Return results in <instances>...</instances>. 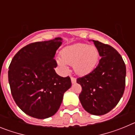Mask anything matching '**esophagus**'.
Listing matches in <instances>:
<instances>
[{
	"label": "esophagus",
	"instance_id": "1",
	"mask_svg": "<svg viewBox=\"0 0 135 135\" xmlns=\"http://www.w3.org/2000/svg\"><path fill=\"white\" fill-rule=\"evenodd\" d=\"M71 82L72 84H74V83H76V79L75 78H74V77H71Z\"/></svg>",
	"mask_w": 135,
	"mask_h": 135
}]
</instances>
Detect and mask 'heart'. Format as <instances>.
Segmentation results:
<instances>
[{
	"label": "heart",
	"instance_id": "heart-1",
	"mask_svg": "<svg viewBox=\"0 0 135 135\" xmlns=\"http://www.w3.org/2000/svg\"><path fill=\"white\" fill-rule=\"evenodd\" d=\"M61 57L57 59V62L61 68L66 70V64L72 65L76 74L86 75L95 69L99 53L95 46L76 43L65 47L61 51Z\"/></svg>",
	"mask_w": 135,
	"mask_h": 135
}]
</instances>
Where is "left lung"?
Instances as JSON below:
<instances>
[{
  "label": "left lung",
  "instance_id": "8db88e82",
  "mask_svg": "<svg viewBox=\"0 0 135 135\" xmlns=\"http://www.w3.org/2000/svg\"><path fill=\"white\" fill-rule=\"evenodd\" d=\"M93 41L101 59L96 68L77 79L82 86L79 99L88 113L101 115L116 106L124 94L126 65L118 52L112 46Z\"/></svg>",
  "mask_w": 135,
  "mask_h": 135
}]
</instances>
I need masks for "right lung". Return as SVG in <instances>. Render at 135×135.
Here are the masks:
<instances>
[{"label":"right lung","instance_id":"obj_1","mask_svg":"<svg viewBox=\"0 0 135 135\" xmlns=\"http://www.w3.org/2000/svg\"><path fill=\"white\" fill-rule=\"evenodd\" d=\"M63 39L36 42L16 53L9 68L8 77L14 101L25 114L45 119L56 114L64 94L71 86L70 77L57 74L54 59Z\"/></svg>","mask_w":135,"mask_h":135}]
</instances>
